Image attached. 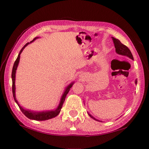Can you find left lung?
I'll use <instances>...</instances> for the list:
<instances>
[{"label": "left lung", "instance_id": "obj_1", "mask_svg": "<svg viewBox=\"0 0 149 149\" xmlns=\"http://www.w3.org/2000/svg\"><path fill=\"white\" fill-rule=\"evenodd\" d=\"M113 40V43H114V45H115V50L116 53H118V54H121L123 56H126L129 57V58H130L131 59H133V56L132 55V53L131 52V50H129V49L127 46H125V45H123L121 42H120V41L118 39L116 38H112ZM135 83L137 84V80H136L135 81ZM88 115L91 118H93L94 120H97V119H95V118L91 116L90 114L88 113ZM97 121H99V120H97Z\"/></svg>", "mask_w": 149, "mask_h": 149}]
</instances>
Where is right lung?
Here are the masks:
<instances>
[{
  "instance_id": "1",
  "label": "right lung",
  "mask_w": 149,
  "mask_h": 149,
  "mask_svg": "<svg viewBox=\"0 0 149 149\" xmlns=\"http://www.w3.org/2000/svg\"><path fill=\"white\" fill-rule=\"evenodd\" d=\"M37 38H35L32 42H33L34 40H35ZM29 43H27L26 45H25L23 47H22V49H21L20 52H19V54L17 57V59H16V61H15V63L13 65V70H12V74H11V77H12V91H13V98L15 99V101L17 104H18V106L20 107V110L22 111V112L25 115H26L27 118H29L30 119H32V120H39V121H42V120H49L50 118H52L56 116L57 115H58L60 111H61V107L63 106V104L65 102V98L66 97V95L68 94L69 90H70L71 87L72 86L73 83L70 84L69 85V86L66 88V90L65 91L64 93H63V96L61 97V102H60V104L59 106L58 107V108H57L56 110L54 111H45V112H33V111H27L26 109H24V108H22V107L19 105V104L18 102V101L16 99V97H15V73H16V70H17V68L18 66V63L19 61H20V54L22 53V52L23 51L24 49L26 47L28 44Z\"/></svg>"
}]
</instances>
